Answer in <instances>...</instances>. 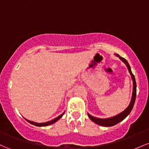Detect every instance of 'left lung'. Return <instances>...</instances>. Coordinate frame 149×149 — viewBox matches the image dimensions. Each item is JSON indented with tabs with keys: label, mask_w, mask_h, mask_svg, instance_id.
I'll use <instances>...</instances> for the list:
<instances>
[{
	"label": "left lung",
	"mask_w": 149,
	"mask_h": 149,
	"mask_svg": "<svg viewBox=\"0 0 149 149\" xmlns=\"http://www.w3.org/2000/svg\"><path fill=\"white\" fill-rule=\"evenodd\" d=\"M115 55L116 57H118L126 65V66L127 67L128 71H129L130 73L132 79L133 81V92H132V99H131V102L130 103L129 106L126 108L123 111V112H121L120 113L118 114L115 116H113V117L111 118H96L90 115V114L88 113V117L90 118V119L92 121H93L94 123L99 125L101 126H104V127H111V126H113L115 125L118 124V123L121 122L122 120L125 118L130 113L133 107H134V104L135 102V100H136V81H135V78L134 76L132 74L131 71V68L129 64H128L127 61L125 59H124L123 57H120L119 54H115Z\"/></svg>",
	"instance_id": "8db88e82"
}]
</instances>
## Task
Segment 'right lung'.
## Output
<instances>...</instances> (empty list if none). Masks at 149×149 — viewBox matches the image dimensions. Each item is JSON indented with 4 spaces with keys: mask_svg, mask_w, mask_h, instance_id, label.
Segmentation results:
<instances>
[{
    "mask_svg": "<svg viewBox=\"0 0 149 149\" xmlns=\"http://www.w3.org/2000/svg\"><path fill=\"white\" fill-rule=\"evenodd\" d=\"M64 113H65V112L63 113L62 114H61L60 116H58V117L55 118H54V119L52 120L48 121V122H46V123H35V122H33V121L29 120H27V119H26V118H25V119L26 120V121H28V122L29 123L32 124V125H33L38 126V127H43V126H47V125H52V124H53V123H54L57 122V121L58 120H59V119L61 118V117H62L63 115H64Z\"/></svg>",
    "mask_w": 149,
    "mask_h": 149,
    "instance_id": "obj_1",
    "label": "right lung"
}]
</instances>
